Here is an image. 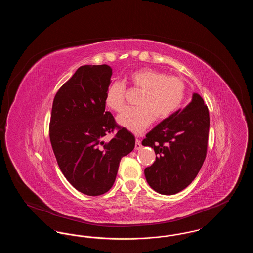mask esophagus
Returning a JSON list of instances; mask_svg holds the SVG:
<instances>
[{
  "instance_id": "esophagus-1",
  "label": "esophagus",
  "mask_w": 253,
  "mask_h": 253,
  "mask_svg": "<svg viewBox=\"0 0 253 253\" xmlns=\"http://www.w3.org/2000/svg\"><path fill=\"white\" fill-rule=\"evenodd\" d=\"M141 147H142V145L140 143V140H139L138 138H136V139H135L134 149H135V150H139V149H141Z\"/></svg>"
}]
</instances>
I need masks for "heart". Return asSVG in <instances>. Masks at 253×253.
Here are the masks:
<instances>
[{
	"mask_svg": "<svg viewBox=\"0 0 253 253\" xmlns=\"http://www.w3.org/2000/svg\"><path fill=\"white\" fill-rule=\"evenodd\" d=\"M133 88L142 90L137 107L124 109L118 116V122L127 130L140 133L157 120H164L180 107L185 97L186 85L180 78L167 76L150 68L139 69L129 76ZM126 86L116 81L109 85L105 102L109 108L121 112L125 105Z\"/></svg>",
	"mask_w": 253,
	"mask_h": 253,
	"instance_id": "heart-1",
	"label": "heart"
}]
</instances>
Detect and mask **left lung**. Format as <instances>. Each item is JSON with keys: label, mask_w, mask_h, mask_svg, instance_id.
Here are the masks:
<instances>
[{"label": "left lung", "mask_w": 253, "mask_h": 253, "mask_svg": "<svg viewBox=\"0 0 253 253\" xmlns=\"http://www.w3.org/2000/svg\"><path fill=\"white\" fill-rule=\"evenodd\" d=\"M210 114L204 100L194 93L192 101L160 122L142 140L157 155L145 169L150 187L161 194H175L187 188L204 163L208 149Z\"/></svg>", "instance_id": "1"}]
</instances>
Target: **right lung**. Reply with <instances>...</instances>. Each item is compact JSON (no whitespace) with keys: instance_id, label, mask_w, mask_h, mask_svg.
<instances>
[{"instance_id":"obj_1","label":"right lung","mask_w":253,"mask_h":253,"mask_svg":"<svg viewBox=\"0 0 253 253\" xmlns=\"http://www.w3.org/2000/svg\"><path fill=\"white\" fill-rule=\"evenodd\" d=\"M112 68L84 65L57 92L53 100L49 136L65 178L81 193L96 196L114 185L121 159L134 148L132 132L117 124L105 110ZM117 130L104 143L103 137Z\"/></svg>"}]
</instances>
